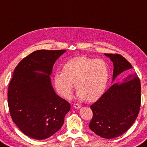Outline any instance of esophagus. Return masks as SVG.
Instances as JSON below:
<instances>
[{"mask_svg":"<svg viewBox=\"0 0 147 147\" xmlns=\"http://www.w3.org/2000/svg\"><path fill=\"white\" fill-rule=\"evenodd\" d=\"M73 107H74V108H75V109H80V108L81 107V106L79 104H77V103H74V105H73Z\"/></svg>","mask_w":147,"mask_h":147,"instance_id":"esophagus-1","label":"esophagus"}]
</instances>
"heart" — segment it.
I'll return each mask as SVG.
<instances>
[{
    "instance_id": "obj_1",
    "label": "heart",
    "mask_w": 147,
    "mask_h": 147,
    "mask_svg": "<svg viewBox=\"0 0 147 147\" xmlns=\"http://www.w3.org/2000/svg\"><path fill=\"white\" fill-rule=\"evenodd\" d=\"M108 79V67L105 61L76 57L65 63L63 72L55 74L54 84L57 92L69 98L75 83L78 97L92 102L103 94Z\"/></svg>"
}]
</instances>
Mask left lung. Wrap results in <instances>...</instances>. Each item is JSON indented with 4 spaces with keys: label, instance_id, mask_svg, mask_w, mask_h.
<instances>
[{
    "label": "left lung",
    "instance_id": "left-lung-1",
    "mask_svg": "<svg viewBox=\"0 0 147 147\" xmlns=\"http://www.w3.org/2000/svg\"><path fill=\"white\" fill-rule=\"evenodd\" d=\"M113 62V82L119 74L132 66L119 54H106ZM141 105V84L136 73L113 84L90 106L93 116L89 123L92 131L99 136L111 139L127 131L138 116Z\"/></svg>",
    "mask_w": 147,
    "mask_h": 147
}]
</instances>
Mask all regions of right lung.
Here are the masks:
<instances>
[{
  "label": "right lung",
  "mask_w": 147,
  "mask_h": 147,
  "mask_svg": "<svg viewBox=\"0 0 147 147\" xmlns=\"http://www.w3.org/2000/svg\"><path fill=\"white\" fill-rule=\"evenodd\" d=\"M65 51H35L13 72L7 92L10 115L18 129L31 138L41 140L55 134L70 111V103L56 94L50 78L53 65Z\"/></svg>",
  "instance_id": "1"
}]
</instances>
